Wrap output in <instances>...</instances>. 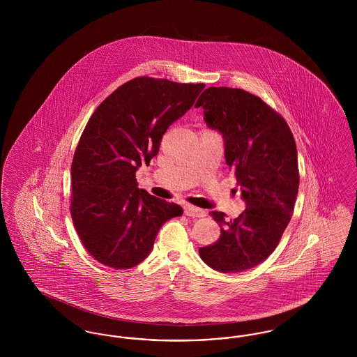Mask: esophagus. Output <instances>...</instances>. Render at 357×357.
Segmentation results:
<instances>
[{
	"mask_svg": "<svg viewBox=\"0 0 357 357\" xmlns=\"http://www.w3.org/2000/svg\"><path fill=\"white\" fill-rule=\"evenodd\" d=\"M183 211H185L187 217H191V218H201V217L206 215V213L202 208H198V207L191 206V204H185Z\"/></svg>",
	"mask_w": 357,
	"mask_h": 357,
	"instance_id": "esophagus-1",
	"label": "esophagus"
}]
</instances>
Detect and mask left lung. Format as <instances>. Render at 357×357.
<instances>
[{"instance_id": "left-lung-1", "label": "left lung", "mask_w": 357, "mask_h": 357, "mask_svg": "<svg viewBox=\"0 0 357 357\" xmlns=\"http://www.w3.org/2000/svg\"><path fill=\"white\" fill-rule=\"evenodd\" d=\"M195 107L223 137L226 165L246 204L231 221L210 213L221 236L199 255L214 271L245 272L272 255L291 218L300 183L296 142L284 118L243 89L210 86Z\"/></svg>"}]
</instances>
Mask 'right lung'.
I'll use <instances>...</instances> for the list:
<instances>
[{
	"instance_id": "add662e5",
	"label": "right lung",
	"mask_w": 357,
	"mask_h": 357,
	"mask_svg": "<svg viewBox=\"0 0 357 357\" xmlns=\"http://www.w3.org/2000/svg\"><path fill=\"white\" fill-rule=\"evenodd\" d=\"M204 84L136 77L115 89L85 126L70 167V215L85 249L114 269L151 253L159 229L183 214L139 188L136 170L159 153L163 134L192 107Z\"/></svg>"
}]
</instances>
